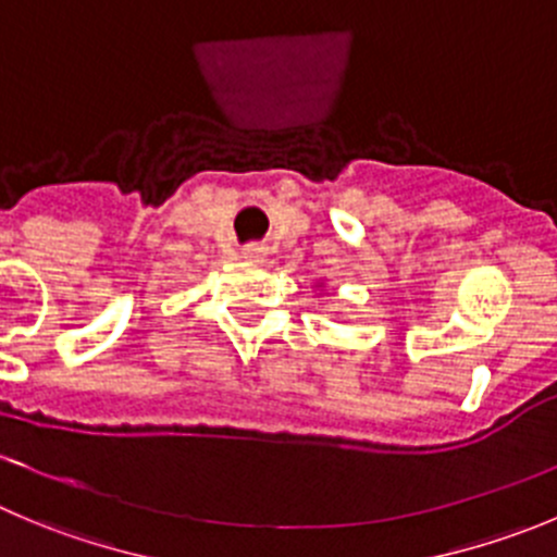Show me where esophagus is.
Wrapping results in <instances>:
<instances>
[{
    "label": "esophagus",
    "mask_w": 557,
    "mask_h": 557,
    "mask_svg": "<svg viewBox=\"0 0 557 557\" xmlns=\"http://www.w3.org/2000/svg\"><path fill=\"white\" fill-rule=\"evenodd\" d=\"M243 257L251 259V262H262V259L268 257V246H264V243H246V246H243Z\"/></svg>",
    "instance_id": "esophagus-1"
}]
</instances>
